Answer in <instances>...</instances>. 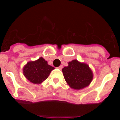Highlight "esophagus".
Returning <instances> with one entry per match:
<instances>
[{"instance_id":"1","label":"esophagus","mask_w":120,"mask_h":120,"mask_svg":"<svg viewBox=\"0 0 120 120\" xmlns=\"http://www.w3.org/2000/svg\"><path fill=\"white\" fill-rule=\"evenodd\" d=\"M62 68H63V66H62V65H61L59 67H58V68H59V69H60V70L62 69Z\"/></svg>"}]
</instances>
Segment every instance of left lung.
I'll list each match as a JSON object with an SVG mask.
<instances>
[{"instance_id": "left-lung-1", "label": "left lung", "mask_w": 120, "mask_h": 120, "mask_svg": "<svg viewBox=\"0 0 120 120\" xmlns=\"http://www.w3.org/2000/svg\"><path fill=\"white\" fill-rule=\"evenodd\" d=\"M67 83L73 89L80 90L87 86L93 79V73L88 65L77 60L68 62L62 70Z\"/></svg>"}]
</instances>
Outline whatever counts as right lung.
<instances>
[{"label": "right lung", "mask_w": 120, "mask_h": 120, "mask_svg": "<svg viewBox=\"0 0 120 120\" xmlns=\"http://www.w3.org/2000/svg\"><path fill=\"white\" fill-rule=\"evenodd\" d=\"M54 68L53 67L48 65L45 59L40 58L37 61L27 63L23 68V74L30 82L38 84L47 79Z\"/></svg>", "instance_id": "obj_1"}]
</instances>
